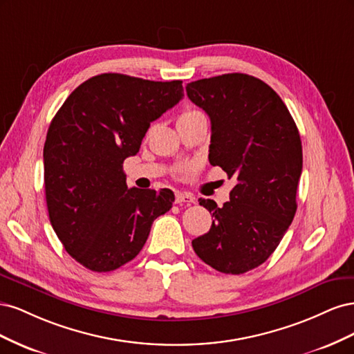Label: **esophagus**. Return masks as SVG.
Wrapping results in <instances>:
<instances>
[{
    "mask_svg": "<svg viewBox=\"0 0 354 354\" xmlns=\"http://www.w3.org/2000/svg\"><path fill=\"white\" fill-rule=\"evenodd\" d=\"M176 202L177 203H195V198L189 194H183V192H177Z\"/></svg>",
    "mask_w": 354,
    "mask_h": 354,
    "instance_id": "1",
    "label": "esophagus"
}]
</instances>
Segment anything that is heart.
<instances>
[{
	"mask_svg": "<svg viewBox=\"0 0 354 354\" xmlns=\"http://www.w3.org/2000/svg\"><path fill=\"white\" fill-rule=\"evenodd\" d=\"M199 113H202V112H199V111H196V109H186L183 113L180 115L178 120H183V118H190V116H195V115H199Z\"/></svg>",
	"mask_w": 354,
	"mask_h": 354,
	"instance_id": "obj_1",
	"label": "heart"
}]
</instances>
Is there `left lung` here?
Wrapping results in <instances>:
<instances>
[{"label": "left lung", "instance_id": "obj_1", "mask_svg": "<svg viewBox=\"0 0 354 354\" xmlns=\"http://www.w3.org/2000/svg\"><path fill=\"white\" fill-rule=\"evenodd\" d=\"M186 93L211 120L209 164L236 178L223 207L199 199L214 220L192 246L212 269L242 274L269 259L294 220L301 138L277 93L251 75L198 80Z\"/></svg>", "mask_w": 354, "mask_h": 354}]
</instances>
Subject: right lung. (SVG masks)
I'll use <instances>...</instances> for the list:
<instances>
[{
	"label": "right lung",
	"instance_id": "obj_1",
	"mask_svg": "<svg viewBox=\"0 0 354 354\" xmlns=\"http://www.w3.org/2000/svg\"><path fill=\"white\" fill-rule=\"evenodd\" d=\"M183 95L181 81L102 73L75 88L53 118L44 145L48 217L87 269L112 272L131 261L153 220L173 207L169 189H128L122 164Z\"/></svg>",
	"mask_w": 354,
	"mask_h": 354
}]
</instances>
